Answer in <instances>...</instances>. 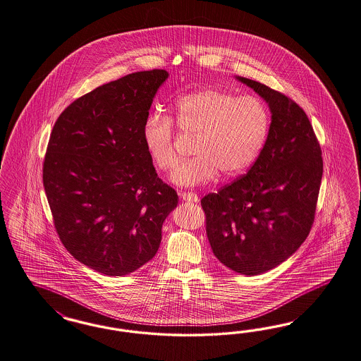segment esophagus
I'll list each match as a JSON object with an SVG mask.
<instances>
[{"mask_svg":"<svg viewBox=\"0 0 361 361\" xmlns=\"http://www.w3.org/2000/svg\"><path fill=\"white\" fill-rule=\"evenodd\" d=\"M180 197L184 201H190V202H197L199 201V196L193 192H181Z\"/></svg>","mask_w":361,"mask_h":361,"instance_id":"esophagus-1","label":"esophagus"}]
</instances>
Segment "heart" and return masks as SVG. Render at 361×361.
Wrapping results in <instances>:
<instances>
[{
  "label": "heart",
  "mask_w": 361,
  "mask_h": 361,
  "mask_svg": "<svg viewBox=\"0 0 361 361\" xmlns=\"http://www.w3.org/2000/svg\"><path fill=\"white\" fill-rule=\"evenodd\" d=\"M173 121L185 136L195 137V157L181 162L172 174L180 187H196L212 181L219 171L235 176L259 157L271 129L267 104L255 96L207 87L180 96L173 102ZM173 121L152 113L142 126V141L153 164L171 171L178 161L174 148Z\"/></svg>",
  "instance_id": "heart-1"
}]
</instances>
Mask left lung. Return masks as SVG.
Returning a JSON list of instances; mask_svg holds the SVG:
<instances>
[{
  "label": "left lung",
  "mask_w": 361,
  "mask_h": 361,
  "mask_svg": "<svg viewBox=\"0 0 361 361\" xmlns=\"http://www.w3.org/2000/svg\"><path fill=\"white\" fill-rule=\"evenodd\" d=\"M267 101L269 135L248 173L201 200L214 256L237 274H260L292 256L311 232L323 157L308 116L293 99L237 77Z\"/></svg>",
  "instance_id": "left-lung-1"
}]
</instances>
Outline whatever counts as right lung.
<instances>
[{
    "label": "right lung",
    "instance_id": "right-lung-1",
    "mask_svg": "<svg viewBox=\"0 0 361 361\" xmlns=\"http://www.w3.org/2000/svg\"><path fill=\"white\" fill-rule=\"evenodd\" d=\"M164 69L125 75L75 99L50 133L42 181L66 250L106 276L152 260L178 196L156 173L142 126Z\"/></svg>",
    "mask_w": 361,
    "mask_h": 361
}]
</instances>
